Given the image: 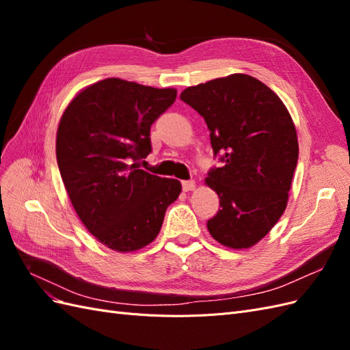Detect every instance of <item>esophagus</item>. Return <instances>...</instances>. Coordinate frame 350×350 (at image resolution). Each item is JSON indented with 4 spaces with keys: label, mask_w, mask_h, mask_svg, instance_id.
Listing matches in <instances>:
<instances>
[{
    "label": "esophagus",
    "mask_w": 350,
    "mask_h": 350,
    "mask_svg": "<svg viewBox=\"0 0 350 350\" xmlns=\"http://www.w3.org/2000/svg\"><path fill=\"white\" fill-rule=\"evenodd\" d=\"M183 189L185 193H188V191H193V189H196V181H184L183 183Z\"/></svg>",
    "instance_id": "1"
}]
</instances>
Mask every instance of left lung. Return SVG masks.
<instances>
[{
	"instance_id": "obj_1",
	"label": "left lung",
	"mask_w": 350,
	"mask_h": 350,
	"mask_svg": "<svg viewBox=\"0 0 350 350\" xmlns=\"http://www.w3.org/2000/svg\"><path fill=\"white\" fill-rule=\"evenodd\" d=\"M181 99L203 116L221 167L204 179L220 200L207 229L221 245L251 248L288 206L298 162V135L282 99L248 74L187 88Z\"/></svg>"
}]
</instances>
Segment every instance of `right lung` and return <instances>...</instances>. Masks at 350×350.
Listing matches in <instances>:
<instances>
[{
  "label": "right lung",
  "instance_id": "right-lung-1",
  "mask_svg": "<svg viewBox=\"0 0 350 350\" xmlns=\"http://www.w3.org/2000/svg\"><path fill=\"white\" fill-rule=\"evenodd\" d=\"M176 89L105 79L81 89L62 112L57 161L81 224L105 247L134 252L153 242L181 183L139 169L152 152L150 126Z\"/></svg>",
  "mask_w": 350,
  "mask_h": 350
}]
</instances>
